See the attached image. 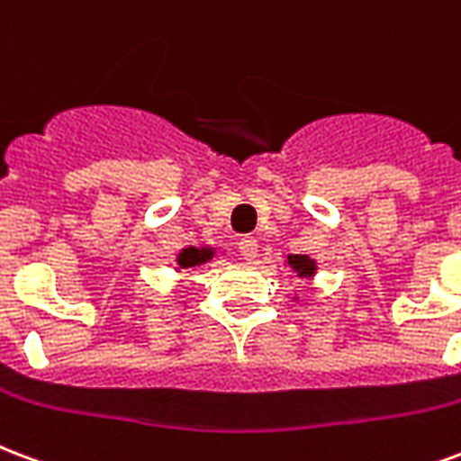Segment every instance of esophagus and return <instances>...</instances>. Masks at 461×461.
Instances as JSON below:
<instances>
[{"label": "esophagus", "mask_w": 461, "mask_h": 461, "mask_svg": "<svg viewBox=\"0 0 461 461\" xmlns=\"http://www.w3.org/2000/svg\"><path fill=\"white\" fill-rule=\"evenodd\" d=\"M239 254L244 256L246 261H254L256 256H258V241L254 237L239 239Z\"/></svg>", "instance_id": "1"}]
</instances>
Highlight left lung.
<instances>
[{
  "instance_id": "left-lung-1",
  "label": "left lung",
  "mask_w": 461,
  "mask_h": 461,
  "mask_svg": "<svg viewBox=\"0 0 461 461\" xmlns=\"http://www.w3.org/2000/svg\"><path fill=\"white\" fill-rule=\"evenodd\" d=\"M287 263L293 266L297 273H300V277H309V276H314V261L309 258V256H287Z\"/></svg>"
}]
</instances>
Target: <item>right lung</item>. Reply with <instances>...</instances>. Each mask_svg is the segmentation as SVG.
I'll return each mask as SVG.
<instances>
[{
	"instance_id": "add662e5",
	"label": "right lung",
	"mask_w": 461,
	"mask_h": 461,
	"mask_svg": "<svg viewBox=\"0 0 461 461\" xmlns=\"http://www.w3.org/2000/svg\"><path fill=\"white\" fill-rule=\"evenodd\" d=\"M212 254H215L212 249H195V246H191V249H184V251L178 254V266H181V268H195L200 263L210 261Z\"/></svg>"
}]
</instances>
